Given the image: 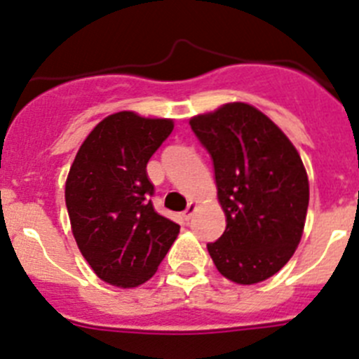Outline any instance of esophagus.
<instances>
[{"label": "esophagus", "mask_w": 359, "mask_h": 359, "mask_svg": "<svg viewBox=\"0 0 359 359\" xmlns=\"http://www.w3.org/2000/svg\"><path fill=\"white\" fill-rule=\"evenodd\" d=\"M195 211H196V203H189V205H187V209L186 211L182 212V218L186 219V222H189V219L193 218V215H195Z\"/></svg>", "instance_id": "esophagus-1"}]
</instances>
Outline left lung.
Wrapping results in <instances>:
<instances>
[{
  "mask_svg": "<svg viewBox=\"0 0 359 359\" xmlns=\"http://www.w3.org/2000/svg\"><path fill=\"white\" fill-rule=\"evenodd\" d=\"M209 151L224 234L208 250L218 272L238 284L272 277L293 256L309 203L304 164L272 119L247 103H227L189 121Z\"/></svg>",
  "mask_w": 359,
  "mask_h": 359,
  "instance_id": "1",
  "label": "left lung"
}]
</instances>
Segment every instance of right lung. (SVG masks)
Masks as SVG:
<instances>
[{"mask_svg": "<svg viewBox=\"0 0 359 359\" xmlns=\"http://www.w3.org/2000/svg\"><path fill=\"white\" fill-rule=\"evenodd\" d=\"M172 119L116 112L100 121L66 180V208L82 256L112 286L147 283L180 227L154 209L147 164L172 134Z\"/></svg>", "mask_w": 359, "mask_h": 359, "instance_id": "obj_1", "label": "right lung"}]
</instances>
